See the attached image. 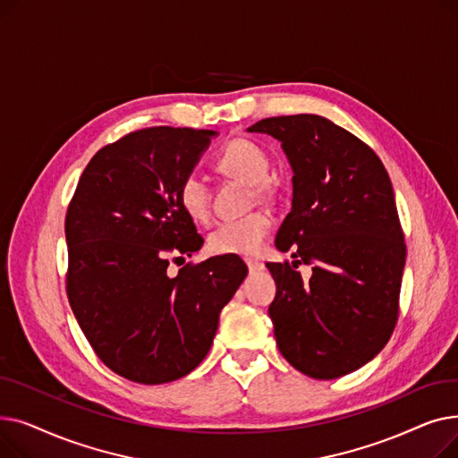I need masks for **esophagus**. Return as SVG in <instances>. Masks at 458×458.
Listing matches in <instances>:
<instances>
[{"mask_svg": "<svg viewBox=\"0 0 458 458\" xmlns=\"http://www.w3.org/2000/svg\"><path fill=\"white\" fill-rule=\"evenodd\" d=\"M247 267H249L250 273H256V271L263 269V263L258 261V259H247Z\"/></svg>", "mask_w": 458, "mask_h": 458, "instance_id": "1", "label": "esophagus"}]
</instances>
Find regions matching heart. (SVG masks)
<instances>
[{
  "mask_svg": "<svg viewBox=\"0 0 458 458\" xmlns=\"http://www.w3.org/2000/svg\"><path fill=\"white\" fill-rule=\"evenodd\" d=\"M216 166L228 176L254 183L258 195H266L269 182V157L250 139H233L221 150ZM178 202L191 221L204 223L209 216V189L202 176L187 174L178 187ZM271 232V216L263 211L249 213L242 219H228L209 233V250L215 254L256 256Z\"/></svg>",
  "mask_w": 458,
  "mask_h": 458,
  "instance_id": "obj_1",
  "label": "heart"
}]
</instances>
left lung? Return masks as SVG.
Wrapping results in <instances>:
<instances>
[{
  "label": "left lung",
  "instance_id": "left-lung-1",
  "mask_svg": "<svg viewBox=\"0 0 458 458\" xmlns=\"http://www.w3.org/2000/svg\"><path fill=\"white\" fill-rule=\"evenodd\" d=\"M249 131L282 142L293 168V200L267 263L269 306L282 356L330 380L356 371L388 344L399 316L406 245L394 187L366 142L319 114L263 118ZM314 265L310 281L296 267Z\"/></svg>",
  "mask_w": 458,
  "mask_h": 458
}]
</instances>
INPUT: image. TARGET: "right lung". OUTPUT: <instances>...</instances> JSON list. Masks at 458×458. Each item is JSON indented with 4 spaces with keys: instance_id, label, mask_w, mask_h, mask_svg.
I'll return each instance as SVG.
<instances>
[{
    "instance_id": "obj_1",
    "label": "right lung",
    "mask_w": 458,
    "mask_h": 458,
    "mask_svg": "<svg viewBox=\"0 0 458 458\" xmlns=\"http://www.w3.org/2000/svg\"><path fill=\"white\" fill-rule=\"evenodd\" d=\"M213 135L171 126L128 133L89 161L66 211L72 311L102 362L139 384L182 378L202 362L249 273L233 254L166 273L168 258L204 245L178 187Z\"/></svg>"
}]
</instances>
